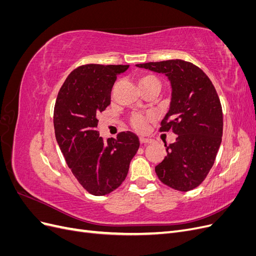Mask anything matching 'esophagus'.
I'll list each match as a JSON object with an SVG mask.
<instances>
[{
    "label": "esophagus",
    "instance_id": "34e87169",
    "mask_svg": "<svg viewBox=\"0 0 256 256\" xmlns=\"http://www.w3.org/2000/svg\"><path fill=\"white\" fill-rule=\"evenodd\" d=\"M140 142L142 144H148V143H152V140H150V138H140Z\"/></svg>",
    "mask_w": 256,
    "mask_h": 256
}]
</instances>
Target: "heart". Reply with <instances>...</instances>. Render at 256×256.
Returning a JSON list of instances; mask_svg holds the SVG:
<instances>
[{"instance_id": "1", "label": "heart", "mask_w": 256, "mask_h": 256, "mask_svg": "<svg viewBox=\"0 0 256 256\" xmlns=\"http://www.w3.org/2000/svg\"><path fill=\"white\" fill-rule=\"evenodd\" d=\"M136 81L138 86L140 88V90L145 92L146 90H150L152 88H160V81L157 78L156 76H154L152 74H138L136 76ZM152 120V115H141V114H136L130 120L131 126L134 127V130H136L138 132H144V131L147 129V125L148 122Z\"/></svg>"}]
</instances>
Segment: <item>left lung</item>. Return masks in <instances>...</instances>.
<instances>
[{"mask_svg": "<svg viewBox=\"0 0 256 256\" xmlns=\"http://www.w3.org/2000/svg\"><path fill=\"white\" fill-rule=\"evenodd\" d=\"M164 74L172 85L170 110L160 131H173L176 142L164 145L166 157L154 168L159 180L178 191L203 182L222 141L223 113L216 90L206 74L190 62L168 60L138 64Z\"/></svg>", "mask_w": 256, "mask_h": 256, "instance_id": "obj_1", "label": "left lung"}]
</instances>
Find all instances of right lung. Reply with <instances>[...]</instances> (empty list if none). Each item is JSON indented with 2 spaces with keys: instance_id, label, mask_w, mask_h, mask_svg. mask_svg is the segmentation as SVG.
<instances>
[{
  "instance_id": "1",
  "label": "right lung",
  "mask_w": 256,
  "mask_h": 256,
  "mask_svg": "<svg viewBox=\"0 0 256 256\" xmlns=\"http://www.w3.org/2000/svg\"><path fill=\"white\" fill-rule=\"evenodd\" d=\"M129 65L88 64L65 80L54 106L56 138L69 168L92 196L109 194L125 180L136 154L138 136L126 131L104 141L97 130L98 115L111 102L118 74Z\"/></svg>"
}]
</instances>
